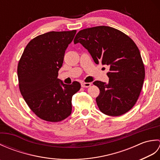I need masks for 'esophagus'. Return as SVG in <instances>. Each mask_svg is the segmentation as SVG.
<instances>
[{"label":"esophagus","mask_w":160,"mask_h":160,"mask_svg":"<svg viewBox=\"0 0 160 160\" xmlns=\"http://www.w3.org/2000/svg\"><path fill=\"white\" fill-rule=\"evenodd\" d=\"M91 85V82H82L81 84V86L83 88H87V87H89Z\"/></svg>","instance_id":"obj_1"}]
</instances>
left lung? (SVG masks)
Segmentation results:
<instances>
[{"instance_id": "1", "label": "left lung", "mask_w": 160, "mask_h": 160, "mask_svg": "<svg viewBox=\"0 0 160 160\" xmlns=\"http://www.w3.org/2000/svg\"><path fill=\"white\" fill-rule=\"evenodd\" d=\"M96 64L110 67L108 83L95 81L100 89L96 98L99 109L110 116L130 111L140 96L145 77L144 65L138 47L124 33L108 26L81 30L75 37Z\"/></svg>"}]
</instances>
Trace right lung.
<instances>
[{
    "label": "right lung",
    "mask_w": 160,
    "mask_h": 160,
    "mask_svg": "<svg viewBox=\"0 0 160 160\" xmlns=\"http://www.w3.org/2000/svg\"><path fill=\"white\" fill-rule=\"evenodd\" d=\"M76 33V30L50 32L36 36L19 60L20 93L30 109L43 120L60 122L71 113L72 96L80 90V84H64L58 76L65 50Z\"/></svg>",
    "instance_id": "add662e5"
}]
</instances>
